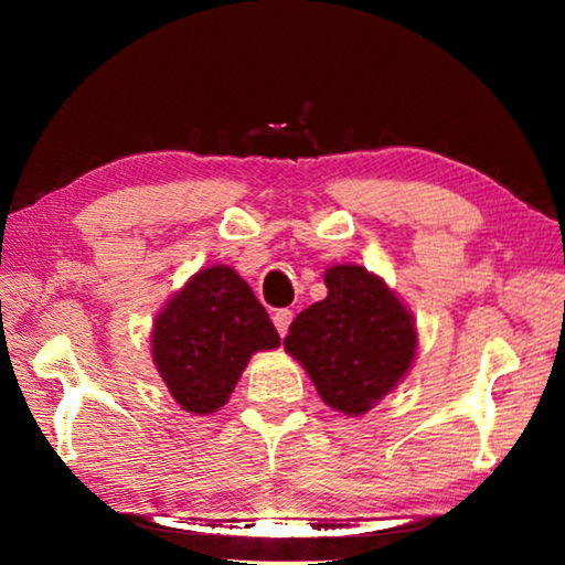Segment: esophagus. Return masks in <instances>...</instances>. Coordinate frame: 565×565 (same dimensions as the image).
Returning <instances> with one entry per match:
<instances>
[{"mask_svg": "<svg viewBox=\"0 0 565 565\" xmlns=\"http://www.w3.org/2000/svg\"><path fill=\"white\" fill-rule=\"evenodd\" d=\"M271 319H274L276 331H279L281 337H284V333L289 331V323H291V319H294V313H291L289 309H279V311H274Z\"/></svg>", "mask_w": 565, "mask_h": 565, "instance_id": "1", "label": "esophagus"}]
</instances>
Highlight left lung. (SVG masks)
Segmentation results:
<instances>
[{
    "instance_id": "1",
    "label": "left lung",
    "mask_w": 565,
    "mask_h": 565,
    "mask_svg": "<svg viewBox=\"0 0 565 565\" xmlns=\"http://www.w3.org/2000/svg\"><path fill=\"white\" fill-rule=\"evenodd\" d=\"M323 284L327 299L291 321L284 349L306 369L323 404L361 416L406 376L416 323L386 281L363 266H331Z\"/></svg>"
}]
</instances>
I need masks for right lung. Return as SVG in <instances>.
Wrapping results in <instances>:
<instances>
[{
  "label": "right lung",
  "instance_id": "right-lung-1",
  "mask_svg": "<svg viewBox=\"0 0 565 565\" xmlns=\"http://www.w3.org/2000/svg\"><path fill=\"white\" fill-rule=\"evenodd\" d=\"M281 343L264 306L232 266L196 271L159 311L151 359L189 414L222 408L256 351Z\"/></svg>",
  "mask_w": 565,
  "mask_h": 565
}]
</instances>
